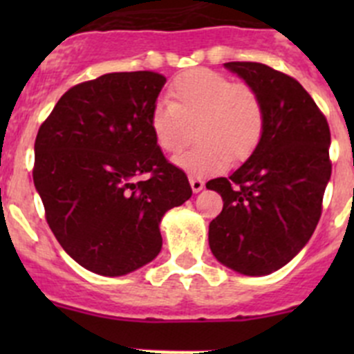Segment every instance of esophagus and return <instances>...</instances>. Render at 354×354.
Masks as SVG:
<instances>
[{"mask_svg": "<svg viewBox=\"0 0 354 354\" xmlns=\"http://www.w3.org/2000/svg\"><path fill=\"white\" fill-rule=\"evenodd\" d=\"M190 187H192V190H194V194H198L200 190H203V187H205V185H203V181L200 180V178L190 176Z\"/></svg>", "mask_w": 354, "mask_h": 354, "instance_id": "esophagus-1", "label": "esophagus"}]
</instances>
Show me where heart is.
<instances>
[{"label": "heart", "instance_id": "heart-1", "mask_svg": "<svg viewBox=\"0 0 354 354\" xmlns=\"http://www.w3.org/2000/svg\"><path fill=\"white\" fill-rule=\"evenodd\" d=\"M157 147L176 154L195 127L198 145L173 162L192 176L219 173L226 164L243 162L259 147L266 127V111L259 92L246 84H233L217 71L197 68L171 82L167 102H157L149 116Z\"/></svg>", "mask_w": 354, "mask_h": 354}]
</instances>
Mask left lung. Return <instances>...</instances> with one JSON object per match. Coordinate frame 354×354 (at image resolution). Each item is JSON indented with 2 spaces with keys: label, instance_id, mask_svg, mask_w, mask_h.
<instances>
[{
  "label": "left lung",
  "instance_id": "1",
  "mask_svg": "<svg viewBox=\"0 0 354 354\" xmlns=\"http://www.w3.org/2000/svg\"><path fill=\"white\" fill-rule=\"evenodd\" d=\"M255 88L266 111L262 140L230 178L205 185L223 197L209 224L214 257L243 276H267L312 238L330 180V130L308 92L289 75L252 62L224 63Z\"/></svg>",
  "mask_w": 354,
  "mask_h": 354
}]
</instances>
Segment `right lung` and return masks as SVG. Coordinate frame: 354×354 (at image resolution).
<instances>
[{"instance_id": "add662e5", "label": "right lung", "mask_w": 354, "mask_h": 354, "mask_svg": "<svg viewBox=\"0 0 354 354\" xmlns=\"http://www.w3.org/2000/svg\"><path fill=\"white\" fill-rule=\"evenodd\" d=\"M166 84L154 71L106 73L62 95L35 138L34 185L63 250L99 276H124L162 248L164 214L192 197L149 116ZM142 174L147 180L138 181Z\"/></svg>"}]
</instances>
